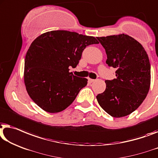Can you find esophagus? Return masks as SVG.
I'll return each mask as SVG.
<instances>
[{
  "instance_id": "esophagus-1",
  "label": "esophagus",
  "mask_w": 158,
  "mask_h": 158,
  "mask_svg": "<svg viewBox=\"0 0 158 158\" xmlns=\"http://www.w3.org/2000/svg\"><path fill=\"white\" fill-rule=\"evenodd\" d=\"M95 81V80H93V79H91V78H88V83H93V82Z\"/></svg>"
}]
</instances>
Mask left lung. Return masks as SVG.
Masks as SVG:
<instances>
[{
  "label": "left lung",
  "instance_id": "left-lung-1",
  "mask_svg": "<svg viewBox=\"0 0 158 158\" xmlns=\"http://www.w3.org/2000/svg\"><path fill=\"white\" fill-rule=\"evenodd\" d=\"M106 50V63L115 68L116 78L106 81L97 95L100 107L114 118L130 115L145 99L150 85V63L140 43L125 35L97 37Z\"/></svg>",
  "mask_w": 158,
  "mask_h": 158
}]
</instances>
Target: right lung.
Listing matches in <instances>:
<instances>
[{
    "instance_id": "obj_1",
    "label": "right lung",
    "mask_w": 158,
    "mask_h": 158,
    "mask_svg": "<svg viewBox=\"0 0 158 158\" xmlns=\"http://www.w3.org/2000/svg\"><path fill=\"white\" fill-rule=\"evenodd\" d=\"M99 43L95 37L75 32L52 31L31 43L25 59L24 82L27 92L40 108L59 113L70 106L88 79L69 72L75 68L89 45Z\"/></svg>"
}]
</instances>
